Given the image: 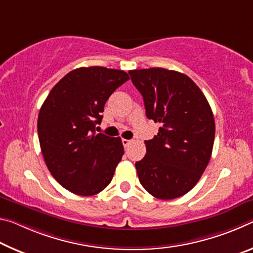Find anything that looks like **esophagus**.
Instances as JSON below:
<instances>
[{"label": "esophagus", "mask_w": 253, "mask_h": 253, "mask_svg": "<svg viewBox=\"0 0 253 253\" xmlns=\"http://www.w3.org/2000/svg\"><path fill=\"white\" fill-rule=\"evenodd\" d=\"M131 143V140H127V139H122V144L124 146V148H126L129 144Z\"/></svg>", "instance_id": "esophagus-1"}]
</instances>
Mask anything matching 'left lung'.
Segmentation results:
<instances>
[{
  "mask_svg": "<svg viewBox=\"0 0 253 253\" xmlns=\"http://www.w3.org/2000/svg\"><path fill=\"white\" fill-rule=\"evenodd\" d=\"M131 81L141 93L148 119L160 123L147 154L136 161L141 185L159 200L188 193L212 156L215 122L208 99L185 74L165 68L135 69Z\"/></svg>",
  "mask_w": 253,
  "mask_h": 253,
  "instance_id": "8db88e82",
  "label": "left lung"
}]
</instances>
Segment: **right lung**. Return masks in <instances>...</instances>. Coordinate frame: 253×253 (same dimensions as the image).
<instances>
[{
    "label": "right lung",
    "mask_w": 253,
    "mask_h": 253,
    "mask_svg": "<svg viewBox=\"0 0 253 253\" xmlns=\"http://www.w3.org/2000/svg\"><path fill=\"white\" fill-rule=\"evenodd\" d=\"M129 80L123 70L99 66L74 69L53 86L41 106L38 136L45 165L76 195L102 192L124 154L121 138L95 133L107 99Z\"/></svg>",
    "instance_id": "obj_1"
}]
</instances>
